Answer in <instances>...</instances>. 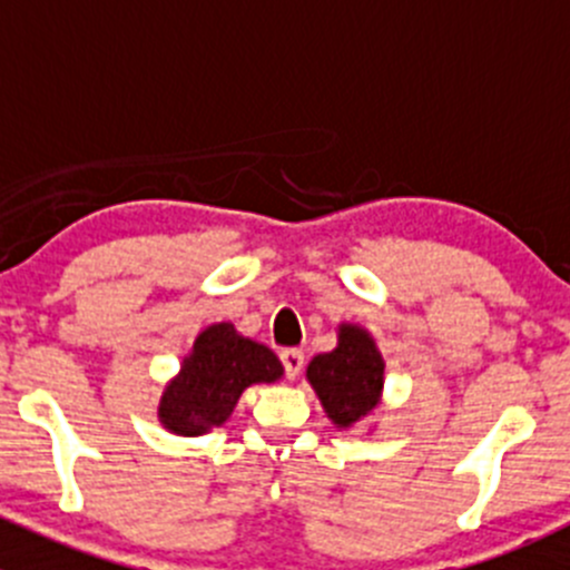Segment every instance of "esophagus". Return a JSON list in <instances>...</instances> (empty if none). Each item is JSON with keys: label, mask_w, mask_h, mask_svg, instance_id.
I'll return each mask as SVG.
<instances>
[{"label": "esophagus", "mask_w": 570, "mask_h": 570, "mask_svg": "<svg viewBox=\"0 0 570 570\" xmlns=\"http://www.w3.org/2000/svg\"><path fill=\"white\" fill-rule=\"evenodd\" d=\"M281 364H284V372L289 381H295L297 375H301L303 364H306V358H303L301 350L289 347V350H281Z\"/></svg>", "instance_id": "esophagus-1"}]
</instances>
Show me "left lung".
I'll list each match as a JSON object with an SVG mask.
<instances>
[{
    "instance_id": "obj_1",
    "label": "left lung",
    "mask_w": 570,
    "mask_h": 570,
    "mask_svg": "<svg viewBox=\"0 0 570 570\" xmlns=\"http://www.w3.org/2000/svg\"><path fill=\"white\" fill-rule=\"evenodd\" d=\"M383 355L375 338L361 325H338V344L314 355L306 377L317 392L327 419L350 430L372 416L383 396Z\"/></svg>"
}]
</instances>
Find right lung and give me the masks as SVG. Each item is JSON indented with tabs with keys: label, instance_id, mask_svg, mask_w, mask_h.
Listing matches in <instances>:
<instances>
[{
	"label": "right lung",
	"instance_id": "1",
	"mask_svg": "<svg viewBox=\"0 0 570 570\" xmlns=\"http://www.w3.org/2000/svg\"><path fill=\"white\" fill-rule=\"evenodd\" d=\"M284 375L278 355L239 336L232 322H215L198 333L181 370L165 386L159 422L176 435H204L220 428L253 383H275Z\"/></svg>",
	"mask_w": 570,
	"mask_h": 570
}]
</instances>
